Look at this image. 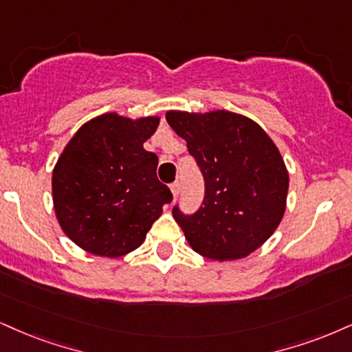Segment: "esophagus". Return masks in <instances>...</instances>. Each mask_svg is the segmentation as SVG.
<instances>
[{
	"instance_id": "1",
	"label": "esophagus",
	"mask_w": 352,
	"mask_h": 352,
	"mask_svg": "<svg viewBox=\"0 0 352 352\" xmlns=\"http://www.w3.org/2000/svg\"><path fill=\"white\" fill-rule=\"evenodd\" d=\"M179 190H181V184H179V181H175V183L171 184V192H173V197H177V196H179Z\"/></svg>"
}]
</instances>
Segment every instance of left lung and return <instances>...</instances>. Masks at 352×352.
I'll use <instances>...</instances> for the list:
<instances>
[{"mask_svg":"<svg viewBox=\"0 0 352 352\" xmlns=\"http://www.w3.org/2000/svg\"><path fill=\"white\" fill-rule=\"evenodd\" d=\"M166 120L188 143L206 181L196 214L173 209L190 248L217 261L253 253L285 212L289 173L276 143L254 120L223 109L168 111Z\"/></svg>","mask_w":352,"mask_h":352,"instance_id":"obj_1","label":"left lung"}]
</instances>
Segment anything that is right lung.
<instances>
[{
  "label": "right lung",
  "instance_id": "obj_1",
  "mask_svg": "<svg viewBox=\"0 0 352 352\" xmlns=\"http://www.w3.org/2000/svg\"><path fill=\"white\" fill-rule=\"evenodd\" d=\"M160 117L129 119L117 112L81 125L52 173L55 215L75 245L117 258L137 250L173 201L156 177L158 156L143 148Z\"/></svg>",
  "mask_w": 352,
  "mask_h": 352
}]
</instances>
